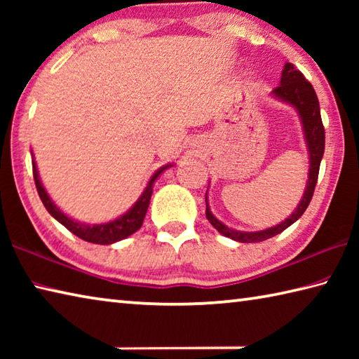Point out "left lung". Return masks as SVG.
<instances>
[{
	"label": "left lung",
	"instance_id": "1",
	"mask_svg": "<svg viewBox=\"0 0 359 359\" xmlns=\"http://www.w3.org/2000/svg\"><path fill=\"white\" fill-rule=\"evenodd\" d=\"M272 95L276 96L277 100L283 102H288V104L293 106L297 114H299L302 130H304V137H306L307 150H309V160H311V168H309V180L306 191H304V196L297 204L296 210L291 214L288 218H285V222L276 224V226L267 228L263 231H236L233 228H228L226 224H223L220 220H217L214 214L210 212V208L208 204V196H205V217L210 222L212 226H214L218 233L226 236V238L244 242V244H250V242H261L269 238H274V236L280 234L283 229L291 226L297 218H299L304 212H306L309 203L313 196L315 185H317L318 180V171H320V163L321 158L325 154V128L323 121H321V114H320V102L317 98V93L312 87V83L306 81V77L302 76L301 71L294 68V65L287 63L282 71L280 77V85L277 88L272 90ZM208 194V193H205Z\"/></svg>",
	"mask_w": 359,
	"mask_h": 359
}]
</instances>
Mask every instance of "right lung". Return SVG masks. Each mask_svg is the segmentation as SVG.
I'll list each match as a JSON object with an SVG mask.
<instances>
[{"instance_id": "1", "label": "right lung", "mask_w": 359, "mask_h": 359, "mask_svg": "<svg viewBox=\"0 0 359 359\" xmlns=\"http://www.w3.org/2000/svg\"><path fill=\"white\" fill-rule=\"evenodd\" d=\"M168 166L158 169V171L151 175L147 187L142 191L141 198L133 204V208H130L128 212H125L123 215L115 218L112 222L107 223H101V224H87V223H81L77 220H72L71 217H68L66 214H63L62 210L57 208V204L52 201L50 196H48L44 185L39 179V172L38 168H36V163L33 161V177H34V184H36V190H38V194L41 198L42 204L44 208L48 210L55 220H58L60 223L63 224L65 228H68L72 234H76L77 238H81L87 242H92V244H100V245H109L114 244V242H118L121 239L128 238L133 233L142 226L144 217L147 214L149 204H150V198L151 193H154V184L158 175H160L165 169H168Z\"/></svg>"}]
</instances>
